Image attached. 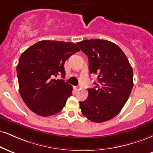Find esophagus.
Here are the masks:
<instances>
[{
    "label": "esophagus",
    "mask_w": 153,
    "mask_h": 153,
    "mask_svg": "<svg viewBox=\"0 0 153 153\" xmlns=\"http://www.w3.org/2000/svg\"><path fill=\"white\" fill-rule=\"evenodd\" d=\"M80 87H81L80 86H74V89H75V90H76V91H77V90L79 89Z\"/></svg>",
    "instance_id": "esophagus-1"
}]
</instances>
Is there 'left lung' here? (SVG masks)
<instances>
[{"instance_id":"left-lung-1","label":"left lung","mask_w":153,"mask_h":153,"mask_svg":"<svg viewBox=\"0 0 153 153\" xmlns=\"http://www.w3.org/2000/svg\"><path fill=\"white\" fill-rule=\"evenodd\" d=\"M87 55L90 74L99 82L88 88L85 101H79L82 113L88 120L102 123L117 116L127 102L133 86V71L119 47L104 39H86L77 42Z\"/></svg>"}]
</instances>
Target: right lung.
Listing matches in <instances>:
<instances>
[{
    "instance_id": "obj_1",
    "label": "right lung",
    "mask_w": 153,
    "mask_h": 153,
    "mask_svg": "<svg viewBox=\"0 0 153 153\" xmlns=\"http://www.w3.org/2000/svg\"><path fill=\"white\" fill-rule=\"evenodd\" d=\"M79 50L75 43L42 40L22 52L17 66L19 91L33 112L45 117L62 110L73 88L54 77H65V61Z\"/></svg>"
}]
</instances>
